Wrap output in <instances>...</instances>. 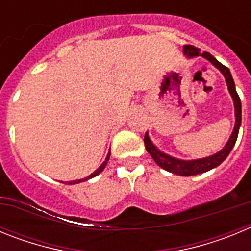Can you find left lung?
<instances>
[{
  "instance_id": "obj_1",
  "label": "left lung",
  "mask_w": 251,
  "mask_h": 251,
  "mask_svg": "<svg viewBox=\"0 0 251 251\" xmlns=\"http://www.w3.org/2000/svg\"><path fill=\"white\" fill-rule=\"evenodd\" d=\"M183 54L187 57H195V56H202L206 60H208L212 65L216 69L220 70L221 74L224 75L226 81V85H227V89H229L230 95H231L232 101H234V109H235V126L234 130H232L231 136H230L229 141L226 142V145L224 146L223 150H220L217 153L212 154V156L205 157V158H199V159H190V161H186V159H179L175 158V157L170 156L167 153L162 152L158 148L154 146L152 141H151L150 136H148V132L146 133L145 136V146L147 152L150 153L152 158L154 159L157 165L159 166L163 170L168 171L171 174L178 175V176H195V175L203 174V172H207V171L212 170V168L217 167V166L223 163L226 159V157L229 156V153L231 152L232 147L235 146V142L238 139L239 129H240L241 124V101L239 98L236 89H235V83L234 79L231 76V73L226 66H224L223 64L219 63L214 56H212L210 52H206L203 51L202 54L200 52V49L195 48L192 45H185L183 46Z\"/></svg>"
}]
</instances>
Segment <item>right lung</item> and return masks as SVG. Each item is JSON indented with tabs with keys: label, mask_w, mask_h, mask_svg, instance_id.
Returning <instances> with one entry per match:
<instances>
[{
	"label": "right lung",
	"mask_w": 251,
	"mask_h": 251,
	"mask_svg": "<svg viewBox=\"0 0 251 251\" xmlns=\"http://www.w3.org/2000/svg\"><path fill=\"white\" fill-rule=\"evenodd\" d=\"M109 157H110V151H109V152H108V154H106V158H105V161H104L103 163H101V165L99 166V168H98V170H95L94 172H93L92 175H89V176H88V177H85V178H81V179H75V181H69L68 183H69V185H75V183H80V182H84V181H86V179L93 178V177L98 176V175L100 174L101 171H103L104 168H105L106 163H108V161H109Z\"/></svg>",
	"instance_id": "1"
}]
</instances>
